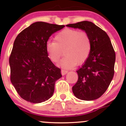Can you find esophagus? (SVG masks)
I'll use <instances>...</instances> for the list:
<instances>
[{
	"label": "esophagus",
	"instance_id": "obj_1",
	"mask_svg": "<svg viewBox=\"0 0 126 126\" xmlns=\"http://www.w3.org/2000/svg\"><path fill=\"white\" fill-rule=\"evenodd\" d=\"M67 72H68V71L67 70H64V69H62V74L63 75H66Z\"/></svg>",
	"mask_w": 126,
	"mask_h": 126
}]
</instances>
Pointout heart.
I'll use <instances>...</instances> for the list:
<instances>
[{
    "label": "heart",
    "instance_id": "obj_1",
    "mask_svg": "<svg viewBox=\"0 0 126 126\" xmlns=\"http://www.w3.org/2000/svg\"><path fill=\"white\" fill-rule=\"evenodd\" d=\"M91 47V38L86 32L67 28L54 36V42H48L46 49L49 59L55 63L64 53L65 57L59 65L69 69L84 63L90 55Z\"/></svg>",
    "mask_w": 126,
    "mask_h": 126
}]
</instances>
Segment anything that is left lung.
Listing matches in <instances>:
<instances>
[{"label":"left lung","mask_w":126,"mask_h":126,"mask_svg":"<svg viewBox=\"0 0 126 126\" xmlns=\"http://www.w3.org/2000/svg\"><path fill=\"white\" fill-rule=\"evenodd\" d=\"M66 26L84 30L92 44L89 57L76 71L78 80L72 87L73 93L82 100L98 99L107 91L114 74L115 53L110 39L104 30L91 22Z\"/></svg>","instance_id":"left-lung-1"}]
</instances>
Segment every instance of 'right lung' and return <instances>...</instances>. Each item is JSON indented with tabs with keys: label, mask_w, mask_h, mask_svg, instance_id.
<instances>
[{
	"label": "right lung",
	"mask_w": 126,
	"mask_h": 126,
	"mask_svg": "<svg viewBox=\"0 0 126 126\" xmlns=\"http://www.w3.org/2000/svg\"><path fill=\"white\" fill-rule=\"evenodd\" d=\"M64 25L44 22L33 23L16 38L9 57L11 82L19 96L32 103L51 98L61 70L48 57L46 46L49 37Z\"/></svg>",
	"instance_id": "1"
}]
</instances>
